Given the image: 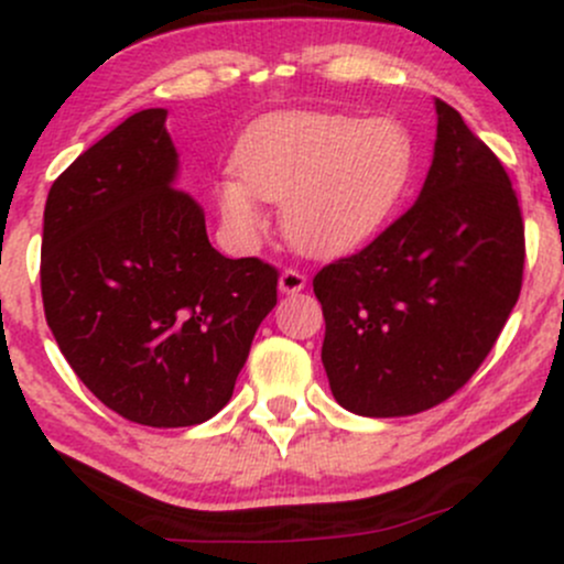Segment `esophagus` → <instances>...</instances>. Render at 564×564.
<instances>
[{"label": "esophagus", "instance_id": "1", "mask_svg": "<svg viewBox=\"0 0 564 564\" xmlns=\"http://www.w3.org/2000/svg\"><path fill=\"white\" fill-rule=\"evenodd\" d=\"M304 286H307V275L300 273V270H283L281 278H278L281 294H300Z\"/></svg>", "mask_w": 564, "mask_h": 564}]
</instances>
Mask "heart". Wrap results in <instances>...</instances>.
<instances>
[{"label":"heart","instance_id":"obj_1","mask_svg":"<svg viewBox=\"0 0 564 564\" xmlns=\"http://www.w3.org/2000/svg\"><path fill=\"white\" fill-rule=\"evenodd\" d=\"M419 151L394 119L281 113L243 134L238 177L219 180V219L236 243L260 236V200L281 206L286 241L307 257H341L384 232L416 183Z\"/></svg>","mask_w":564,"mask_h":564}]
</instances>
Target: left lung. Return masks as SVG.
<instances>
[{
	"label": "left lung",
	"instance_id": "8db88e82",
	"mask_svg": "<svg viewBox=\"0 0 564 564\" xmlns=\"http://www.w3.org/2000/svg\"><path fill=\"white\" fill-rule=\"evenodd\" d=\"M435 113L416 204L313 281L323 368L336 403L358 416H411L448 400L520 296L525 228L507 172L456 108L435 100Z\"/></svg>",
	"mask_w": 564,
	"mask_h": 564
}]
</instances>
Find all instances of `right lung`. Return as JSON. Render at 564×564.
Segmentation results:
<instances>
[{"label": "right lung", "mask_w": 564, "mask_h": 564, "mask_svg": "<svg viewBox=\"0 0 564 564\" xmlns=\"http://www.w3.org/2000/svg\"><path fill=\"white\" fill-rule=\"evenodd\" d=\"M166 108L129 116L50 187L47 326L87 390L145 426H193L230 400L275 307V268L223 257L177 187Z\"/></svg>", "instance_id": "add662e5"}]
</instances>
